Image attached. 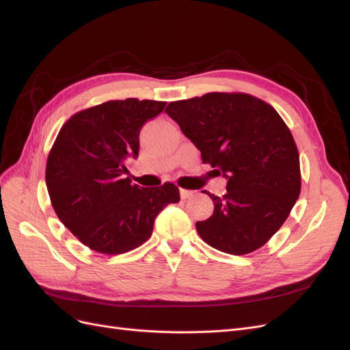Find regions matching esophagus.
Instances as JSON below:
<instances>
[{"mask_svg": "<svg viewBox=\"0 0 350 350\" xmlns=\"http://www.w3.org/2000/svg\"><path fill=\"white\" fill-rule=\"evenodd\" d=\"M179 194H181V198H183V200H187V198H189V197L193 196V191H189V189L181 188V189H179Z\"/></svg>", "mask_w": 350, "mask_h": 350, "instance_id": "obj_1", "label": "esophagus"}]
</instances>
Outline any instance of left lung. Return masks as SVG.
<instances>
[{"label":"left lung","mask_w":350,"mask_h":350,"mask_svg":"<svg viewBox=\"0 0 350 350\" xmlns=\"http://www.w3.org/2000/svg\"><path fill=\"white\" fill-rule=\"evenodd\" d=\"M165 112L228 179L226 194H210L215 210L197 221L210 247L243 256L262 247L284 224L301 193L299 153L280 115L247 93H207L176 100Z\"/></svg>","instance_id":"obj_1"}]
</instances>
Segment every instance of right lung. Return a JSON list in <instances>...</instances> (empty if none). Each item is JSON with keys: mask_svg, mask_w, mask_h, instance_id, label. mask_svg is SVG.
<instances>
[{"mask_svg": "<svg viewBox=\"0 0 350 350\" xmlns=\"http://www.w3.org/2000/svg\"><path fill=\"white\" fill-rule=\"evenodd\" d=\"M166 107L157 100H109L62 125L46 162V188L57 216L74 237L109 256L150 238L156 216L179 201L176 185L131 184L126 162L139 157L142 126Z\"/></svg>", "mask_w": 350, "mask_h": 350, "instance_id": "add662e5", "label": "right lung"}]
</instances>
